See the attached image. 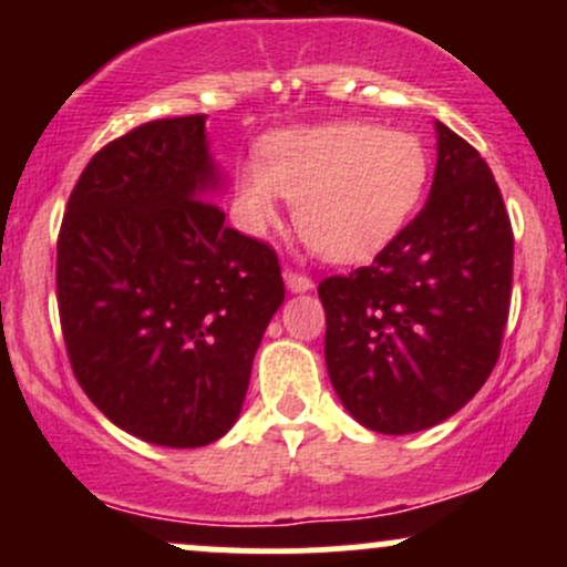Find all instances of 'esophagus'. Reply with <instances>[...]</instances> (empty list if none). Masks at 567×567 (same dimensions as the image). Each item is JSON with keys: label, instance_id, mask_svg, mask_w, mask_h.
<instances>
[{"label": "esophagus", "instance_id": "34e87169", "mask_svg": "<svg viewBox=\"0 0 567 567\" xmlns=\"http://www.w3.org/2000/svg\"><path fill=\"white\" fill-rule=\"evenodd\" d=\"M285 285H288L290 293H307V290H312L316 285H312V279L307 277V274H299L293 271V268H285Z\"/></svg>", "mask_w": 567, "mask_h": 567}]
</instances>
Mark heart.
I'll return each mask as SVG.
<instances>
[{"label":"heart","mask_w":567,"mask_h":567,"mask_svg":"<svg viewBox=\"0 0 567 567\" xmlns=\"http://www.w3.org/2000/svg\"><path fill=\"white\" fill-rule=\"evenodd\" d=\"M431 156L420 136L373 123L277 131L236 175L238 219L262 233L296 203V227L318 255L359 262L409 225L425 194Z\"/></svg>","instance_id":"1"}]
</instances>
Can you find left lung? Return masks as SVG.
I'll use <instances>...</instances> for the list:
<instances>
[{"label": "left lung", "instance_id": "obj_1", "mask_svg": "<svg viewBox=\"0 0 567 567\" xmlns=\"http://www.w3.org/2000/svg\"><path fill=\"white\" fill-rule=\"evenodd\" d=\"M513 230L488 164L436 120L425 208L370 266L318 285L326 370L359 425L386 436L461 411L499 359Z\"/></svg>", "mask_w": 567, "mask_h": 567}]
</instances>
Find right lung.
<instances>
[{
  "mask_svg": "<svg viewBox=\"0 0 567 567\" xmlns=\"http://www.w3.org/2000/svg\"><path fill=\"white\" fill-rule=\"evenodd\" d=\"M205 114L109 142L79 177L56 301L87 398L142 442L205 447L241 414L262 331L285 301L274 249L225 225Z\"/></svg>",
  "mask_w": 567,
  "mask_h": 567,
  "instance_id": "right-lung-1",
  "label": "right lung"
}]
</instances>
